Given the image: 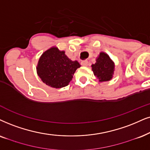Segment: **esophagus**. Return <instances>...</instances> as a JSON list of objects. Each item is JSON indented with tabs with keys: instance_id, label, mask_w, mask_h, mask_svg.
Wrapping results in <instances>:
<instances>
[{
	"instance_id": "esophagus-1",
	"label": "esophagus",
	"mask_w": 150,
	"mask_h": 150,
	"mask_svg": "<svg viewBox=\"0 0 150 150\" xmlns=\"http://www.w3.org/2000/svg\"><path fill=\"white\" fill-rule=\"evenodd\" d=\"M88 62L87 60H84V61H82L81 62V66H88Z\"/></svg>"
}]
</instances>
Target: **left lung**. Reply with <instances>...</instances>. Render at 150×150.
I'll return each mask as SVG.
<instances>
[{
    "label": "left lung",
    "mask_w": 150,
    "mask_h": 150,
    "mask_svg": "<svg viewBox=\"0 0 150 150\" xmlns=\"http://www.w3.org/2000/svg\"><path fill=\"white\" fill-rule=\"evenodd\" d=\"M92 70L100 81H107L112 78L114 64L107 54L100 52L96 63L92 65Z\"/></svg>",
    "instance_id": "8db88e82"
}]
</instances>
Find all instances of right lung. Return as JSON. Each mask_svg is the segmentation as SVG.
Here are the masks:
<instances>
[{
    "label": "right lung",
    "instance_id": "right-lung-1",
    "mask_svg": "<svg viewBox=\"0 0 150 150\" xmlns=\"http://www.w3.org/2000/svg\"><path fill=\"white\" fill-rule=\"evenodd\" d=\"M80 67L77 61H71L64 51L52 48L39 59L37 73L45 84L53 88L68 86L77 69Z\"/></svg>",
    "mask_w": 150,
    "mask_h": 150
}]
</instances>
